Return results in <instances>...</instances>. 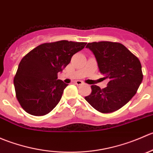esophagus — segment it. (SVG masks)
<instances>
[{
	"label": "esophagus",
	"instance_id": "1",
	"mask_svg": "<svg viewBox=\"0 0 153 153\" xmlns=\"http://www.w3.org/2000/svg\"><path fill=\"white\" fill-rule=\"evenodd\" d=\"M74 83H75V84H77V85H78V86L81 85V84H84V83H83L81 81H74Z\"/></svg>",
	"mask_w": 153,
	"mask_h": 153
}]
</instances>
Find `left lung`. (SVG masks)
<instances>
[{"label":"left lung","mask_w":153,"mask_h":153,"mask_svg":"<svg viewBox=\"0 0 153 153\" xmlns=\"http://www.w3.org/2000/svg\"><path fill=\"white\" fill-rule=\"evenodd\" d=\"M86 47L95 55L104 78L109 79L107 86L102 89L91 86L92 92L85 97L86 101L100 112H115L130 101L142 82L141 62L120 43L92 42Z\"/></svg>","instance_id":"obj_1"}]
</instances>
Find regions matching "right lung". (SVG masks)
Masks as SVG:
<instances>
[{"mask_svg":"<svg viewBox=\"0 0 153 153\" xmlns=\"http://www.w3.org/2000/svg\"><path fill=\"white\" fill-rule=\"evenodd\" d=\"M86 44L68 41L46 43L22 58L14 78V86L17 99L27 113L41 116L57 106L68 86L58 79V73L62 72L72 55Z\"/></svg>","mask_w":153,"mask_h":153,"instance_id":"right-lung-1","label":"right lung"}]
</instances>
